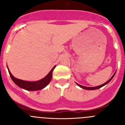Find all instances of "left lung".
<instances>
[{
  "mask_svg": "<svg viewBox=\"0 0 125 125\" xmlns=\"http://www.w3.org/2000/svg\"><path fill=\"white\" fill-rule=\"evenodd\" d=\"M115 73L113 75V76H112V77H111V78H110V79H109V80H108V81H107V82H106L105 83L103 84H101V85H100V86H96V87H86V86H82V85H80V84H78V83H76V84H78V86H80L81 88H83V89H88V90H94V89H99V88H101V87H103V86H104V85H105V84H108V83L110 82V81H111V79H113V77H114V76H115Z\"/></svg>",
  "mask_w": 125,
  "mask_h": 125,
  "instance_id": "1",
  "label": "left lung"
}]
</instances>
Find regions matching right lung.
<instances>
[{"instance_id": "1", "label": "right lung", "mask_w": 125, "mask_h": 125, "mask_svg": "<svg viewBox=\"0 0 125 125\" xmlns=\"http://www.w3.org/2000/svg\"><path fill=\"white\" fill-rule=\"evenodd\" d=\"M56 66H54L52 69L51 70L50 72L47 76L44 78L43 79H41L37 81H34V82H31V81H25L21 80V79H19L15 78V77L12 75L11 73L10 72V71H9V74L11 78L12 79V81L15 83L16 84L19 86L20 88H23L24 89L28 90V91H37V90H40L46 87L48 84L50 83L51 80L52 76V71L55 68Z\"/></svg>"}]
</instances>
